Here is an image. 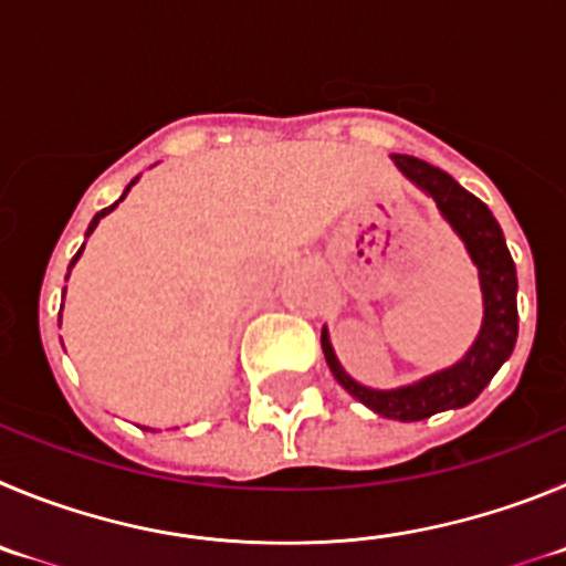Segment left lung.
Returning <instances> with one entry per match:
<instances>
[{"instance_id":"1","label":"left lung","mask_w":566,"mask_h":566,"mask_svg":"<svg viewBox=\"0 0 566 566\" xmlns=\"http://www.w3.org/2000/svg\"><path fill=\"white\" fill-rule=\"evenodd\" d=\"M395 166L422 188L431 200L437 202L446 222L457 231V237L465 242L468 256L473 259L476 271H480L482 304V327L465 358L457 360L448 369L434 371L429 378L417 380V384L400 386V389H369L360 386L344 371L338 364L329 344L327 327L321 329V349L327 358L329 371L335 375L355 400L369 406L375 415L389 417V420H426L446 409H462L471 400L480 397V391L491 384V378L499 371V366L511 358L513 346L518 335V313H516V264H513L511 251L505 245L502 228L491 208L473 197L471 191L460 186L451 175L431 166L426 160H417L409 155H391Z\"/></svg>"}]
</instances>
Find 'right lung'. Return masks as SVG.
<instances>
[{"label":"right lung","instance_id":"right-lung-1","mask_svg":"<svg viewBox=\"0 0 566 566\" xmlns=\"http://www.w3.org/2000/svg\"><path fill=\"white\" fill-rule=\"evenodd\" d=\"M135 182H137V180H132V182H129V186H126L124 197H126V195H129V188H132V186H135ZM124 197H120V200H124ZM120 200H118V202H120ZM118 202H112V206H109V208H104V211H98V213H95V217H93V222H90V228H86V237H90V233H93V231H95V226H98V222H101V217H106V213H109V211H115V208H118ZM81 251H84V245H81ZM81 251H78V253H75V256H73V262H70V268H73V264H75V262H78ZM59 318H61V315H59Z\"/></svg>","mask_w":566,"mask_h":566}]
</instances>
